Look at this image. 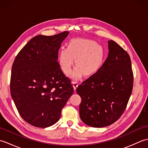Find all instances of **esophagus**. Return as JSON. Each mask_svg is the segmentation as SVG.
Wrapping results in <instances>:
<instances>
[{
    "label": "esophagus",
    "mask_w": 148,
    "mask_h": 148,
    "mask_svg": "<svg viewBox=\"0 0 148 148\" xmlns=\"http://www.w3.org/2000/svg\"><path fill=\"white\" fill-rule=\"evenodd\" d=\"M72 84H73V87H74V90H76V88H77V87L78 86V85H79V83H78L77 81H73V82H72Z\"/></svg>",
    "instance_id": "obj_1"
}]
</instances>
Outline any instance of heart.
<instances>
[{"label": "heart", "mask_w": 148, "mask_h": 148, "mask_svg": "<svg viewBox=\"0 0 148 148\" xmlns=\"http://www.w3.org/2000/svg\"><path fill=\"white\" fill-rule=\"evenodd\" d=\"M105 49L95 41L88 39H72L67 48H62L58 53V63L63 72L69 75L72 71L74 59L77 67L72 72V76L77 78L83 72L86 76L97 73L103 65Z\"/></svg>", "instance_id": "b5f03b06"}]
</instances>
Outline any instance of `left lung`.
<instances>
[{"mask_svg":"<svg viewBox=\"0 0 148 148\" xmlns=\"http://www.w3.org/2000/svg\"><path fill=\"white\" fill-rule=\"evenodd\" d=\"M101 69L78 86L79 116L88 126L102 128L121 117L132 92L134 76L129 55L112 40Z\"/></svg>","mask_w":148,"mask_h":148,"instance_id":"obj_1","label":"left lung"}]
</instances>
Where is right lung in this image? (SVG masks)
Listing matches in <instances>:
<instances>
[{
	"label": "right lung",
	"mask_w": 148,
	"mask_h": 148,
	"mask_svg": "<svg viewBox=\"0 0 148 148\" xmlns=\"http://www.w3.org/2000/svg\"><path fill=\"white\" fill-rule=\"evenodd\" d=\"M69 34L33 37L12 64V99L21 118L32 126L46 128L56 123L74 92L57 62L58 49Z\"/></svg>",
	"instance_id": "right-lung-1"
}]
</instances>
